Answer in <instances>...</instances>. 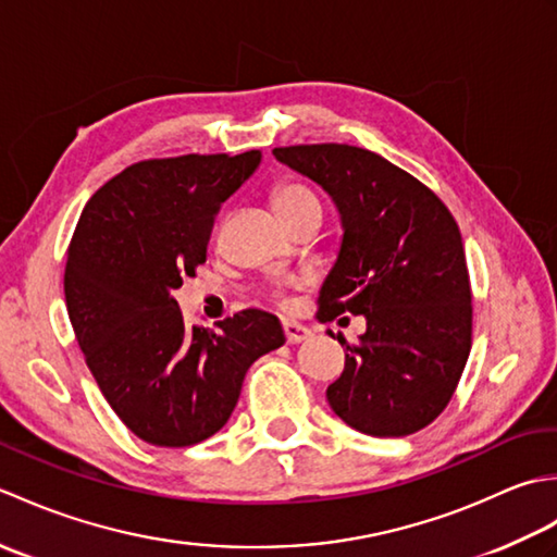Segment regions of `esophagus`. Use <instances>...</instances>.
I'll return each instance as SVG.
<instances>
[{"mask_svg":"<svg viewBox=\"0 0 557 557\" xmlns=\"http://www.w3.org/2000/svg\"><path fill=\"white\" fill-rule=\"evenodd\" d=\"M282 327H285V337H287L289 345H299V342H304V339H309V337H311V330L306 327V325L285 321V323H282Z\"/></svg>","mask_w":557,"mask_h":557,"instance_id":"1","label":"esophagus"}]
</instances>
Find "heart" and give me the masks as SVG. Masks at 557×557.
<instances>
[{
	"label": "heart",
	"mask_w": 557,
	"mask_h": 557,
	"mask_svg": "<svg viewBox=\"0 0 557 557\" xmlns=\"http://www.w3.org/2000/svg\"><path fill=\"white\" fill-rule=\"evenodd\" d=\"M272 206L282 220L289 222L309 210H321V200L301 182H280L272 188Z\"/></svg>",
	"instance_id": "b5f03b06"
}]
</instances>
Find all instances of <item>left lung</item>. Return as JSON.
<instances>
[{
    "instance_id": "1",
    "label": "left lung",
    "mask_w": 557,
    "mask_h": 557,
    "mask_svg": "<svg viewBox=\"0 0 557 557\" xmlns=\"http://www.w3.org/2000/svg\"><path fill=\"white\" fill-rule=\"evenodd\" d=\"M333 196L342 246L318 297V318L363 315L327 401L351 429L401 437L453 399L471 349V285L453 212L417 176L347 144L272 150Z\"/></svg>"
}]
</instances>
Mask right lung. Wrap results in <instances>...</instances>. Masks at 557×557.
<instances>
[{"mask_svg": "<svg viewBox=\"0 0 557 557\" xmlns=\"http://www.w3.org/2000/svg\"><path fill=\"white\" fill-rule=\"evenodd\" d=\"M258 162L260 150L136 162L92 194L71 236V327L104 399L150 445L215 435L248 366L285 345L277 315L246 309L218 330L186 327L174 299L206 263L222 203Z\"/></svg>", "mask_w": 557, "mask_h": 557, "instance_id": "1", "label": "right lung"}]
</instances>
